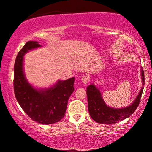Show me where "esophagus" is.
<instances>
[{
  "label": "esophagus",
  "mask_w": 152,
  "mask_h": 152,
  "mask_svg": "<svg viewBox=\"0 0 152 152\" xmlns=\"http://www.w3.org/2000/svg\"><path fill=\"white\" fill-rule=\"evenodd\" d=\"M88 81H89V78H88V76H82V77H81L82 83H84V84H86V83L88 82Z\"/></svg>",
  "instance_id": "1"
}]
</instances>
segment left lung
<instances>
[{"label": "left lung", "instance_id": "obj_1", "mask_svg": "<svg viewBox=\"0 0 152 152\" xmlns=\"http://www.w3.org/2000/svg\"><path fill=\"white\" fill-rule=\"evenodd\" d=\"M142 79L144 85V73L142 69ZM144 87L141 88L139 94L130 106L121 109H114L107 106L102 99L99 88L91 84L86 88L88 109L91 117L99 124H115L129 117L135 111L139 104Z\"/></svg>", "mask_w": 152, "mask_h": 152}]
</instances>
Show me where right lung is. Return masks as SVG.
Returning a JSON list of instances; mask_svg holds the SVG:
<instances>
[{
  "mask_svg": "<svg viewBox=\"0 0 152 152\" xmlns=\"http://www.w3.org/2000/svg\"><path fill=\"white\" fill-rule=\"evenodd\" d=\"M41 46L37 41H28L18 52L14 65V93L20 107L31 119L42 124H51L65 116L68 101L74 91V78L60 80L48 88L36 89L31 86L23 73V56Z\"/></svg>",
  "mask_w": 152,
  "mask_h": 152,
  "instance_id": "obj_1",
  "label": "right lung"
}]
</instances>
